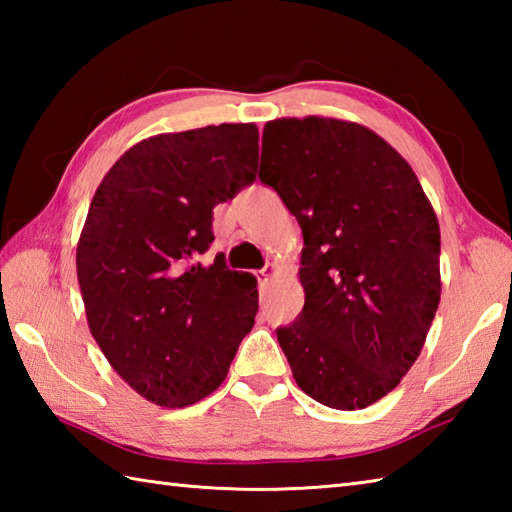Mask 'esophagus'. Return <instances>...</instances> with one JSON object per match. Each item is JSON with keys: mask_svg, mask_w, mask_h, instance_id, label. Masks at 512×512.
I'll list each match as a JSON object with an SVG mask.
<instances>
[{"mask_svg": "<svg viewBox=\"0 0 512 512\" xmlns=\"http://www.w3.org/2000/svg\"><path fill=\"white\" fill-rule=\"evenodd\" d=\"M279 273V268H277V264H266L262 270H259V275H262V279L264 281H268V279H273L275 275Z\"/></svg>", "mask_w": 512, "mask_h": 512, "instance_id": "esophagus-1", "label": "esophagus"}]
</instances>
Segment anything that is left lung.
<instances>
[{"label":"left lung","instance_id":"1","mask_svg":"<svg viewBox=\"0 0 512 512\" xmlns=\"http://www.w3.org/2000/svg\"><path fill=\"white\" fill-rule=\"evenodd\" d=\"M259 180L297 217L306 244V303L277 330L292 376L325 407L374 405L416 363L436 317V211L387 140L339 118L266 123Z\"/></svg>","mask_w":512,"mask_h":512}]
</instances>
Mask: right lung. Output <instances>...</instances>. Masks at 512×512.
I'll list each match as a JSON object with an SVG mask.
<instances>
[{
    "label": "right lung",
    "instance_id": "add662e5",
    "mask_svg": "<svg viewBox=\"0 0 512 512\" xmlns=\"http://www.w3.org/2000/svg\"><path fill=\"white\" fill-rule=\"evenodd\" d=\"M259 132L222 123L140 140L96 189L76 246L90 332L125 383L160 407L222 385L257 314V279L222 259L213 206L255 180Z\"/></svg>",
    "mask_w": 512,
    "mask_h": 512
}]
</instances>
